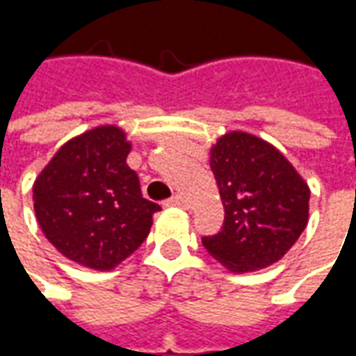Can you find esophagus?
I'll return each mask as SVG.
<instances>
[{
    "instance_id": "34e87169",
    "label": "esophagus",
    "mask_w": 356,
    "mask_h": 356,
    "mask_svg": "<svg viewBox=\"0 0 356 356\" xmlns=\"http://www.w3.org/2000/svg\"><path fill=\"white\" fill-rule=\"evenodd\" d=\"M165 206H171V208H186L188 206V200H186L183 194H175L173 198L165 202Z\"/></svg>"
}]
</instances>
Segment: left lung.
I'll return each instance as SVG.
<instances>
[{"instance_id": "obj_1", "label": "left lung", "mask_w": 356, "mask_h": 356, "mask_svg": "<svg viewBox=\"0 0 356 356\" xmlns=\"http://www.w3.org/2000/svg\"><path fill=\"white\" fill-rule=\"evenodd\" d=\"M225 208L223 229L204 236L208 254L231 273L280 261L309 221V185L286 156L246 131H229L209 150Z\"/></svg>"}]
</instances>
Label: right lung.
<instances>
[{
	"label": "right lung",
	"mask_w": 356,
	"mask_h": 356,
	"mask_svg": "<svg viewBox=\"0 0 356 356\" xmlns=\"http://www.w3.org/2000/svg\"><path fill=\"white\" fill-rule=\"evenodd\" d=\"M129 150L122 127L99 125L66 140L35 177L40 229L81 267H118L145 242L160 211L143 198L139 177L125 162Z\"/></svg>",
	"instance_id": "right-lung-1"
}]
</instances>
